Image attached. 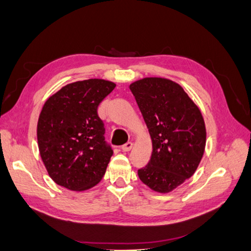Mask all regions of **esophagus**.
<instances>
[{
	"mask_svg": "<svg viewBox=\"0 0 251 251\" xmlns=\"http://www.w3.org/2000/svg\"><path fill=\"white\" fill-rule=\"evenodd\" d=\"M131 148H133V143H130V141H128V143H126L125 145L122 146V150L123 151H129V150H131Z\"/></svg>",
	"mask_w": 251,
	"mask_h": 251,
	"instance_id": "1",
	"label": "esophagus"
}]
</instances>
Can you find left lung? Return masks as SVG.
Returning a JSON list of instances; mask_svg holds the SVG:
<instances>
[{"label": "left lung", "instance_id": "8db88e82", "mask_svg": "<svg viewBox=\"0 0 251 251\" xmlns=\"http://www.w3.org/2000/svg\"><path fill=\"white\" fill-rule=\"evenodd\" d=\"M152 144L148 165L138 170L144 184L170 193L194 175L201 162L206 128L199 106L180 84L148 76L129 85Z\"/></svg>", "mask_w": 251, "mask_h": 251}]
</instances>
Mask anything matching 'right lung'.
Returning a JSON list of instances; mask_svg holds the SVG:
<instances>
[{"label": "right lung", "instance_id": "right-lung-1", "mask_svg": "<svg viewBox=\"0 0 251 251\" xmlns=\"http://www.w3.org/2000/svg\"><path fill=\"white\" fill-rule=\"evenodd\" d=\"M116 84L104 79L72 82L47 99L39 114V153L49 176L75 192L104 176L113 150L104 141L98 106Z\"/></svg>", "mask_w": 251, "mask_h": 251}]
</instances>
